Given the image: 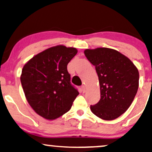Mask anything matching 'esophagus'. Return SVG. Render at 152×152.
Wrapping results in <instances>:
<instances>
[{"instance_id":"34e87169","label":"esophagus","mask_w":152,"mask_h":152,"mask_svg":"<svg viewBox=\"0 0 152 152\" xmlns=\"http://www.w3.org/2000/svg\"><path fill=\"white\" fill-rule=\"evenodd\" d=\"M81 89H82L83 92L85 93L86 91V87H85V85H83L82 87H81Z\"/></svg>"}]
</instances>
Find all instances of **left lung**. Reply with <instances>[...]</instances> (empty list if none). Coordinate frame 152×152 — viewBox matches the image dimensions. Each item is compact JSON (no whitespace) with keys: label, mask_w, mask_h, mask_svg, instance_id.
Segmentation results:
<instances>
[{"label":"left lung","mask_w":152,"mask_h":152,"mask_svg":"<svg viewBox=\"0 0 152 152\" xmlns=\"http://www.w3.org/2000/svg\"><path fill=\"white\" fill-rule=\"evenodd\" d=\"M84 53L96 67L100 88V99L90 106L91 110L104 120L117 119L134 100L139 88V70L116 50L97 48L86 49Z\"/></svg>","instance_id":"8db88e82"}]
</instances>
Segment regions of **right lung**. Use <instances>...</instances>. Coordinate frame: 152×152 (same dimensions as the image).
Wrapping results in <instances>:
<instances>
[{
	"instance_id": "add662e5",
	"label": "right lung",
	"mask_w": 152,
	"mask_h": 152,
	"mask_svg": "<svg viewBox=\"0 0 152 152\" xmlns=\"http://www.w3.org/2000/svg\"><path fill=\"white\" fill-rule=\"evenodd\" d=\"M78 53L57 45L41 52L24 65L20 81L26 99L37 114L48 120L68 112L78 91L70 83L67 65Z\"/></svg>"
}]
</instances>
